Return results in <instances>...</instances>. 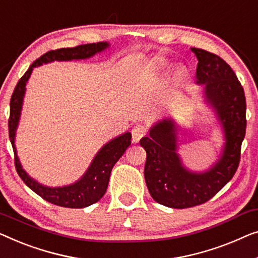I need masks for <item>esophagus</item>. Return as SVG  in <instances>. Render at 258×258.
<instances>
[{
	"instance_id": "34e87169",
	"label": "esophagus",
	"mask_w": 258,
	"mask_h": 258,
	"mask_svg": "<svg viewBox=\"0 0 258 258\" xmlns=\"http://www.w3.org/2000/svg\"><path fill=\"white\" fill-rule=\"evenodd\" d=\"M146 132H147L146 126H144L141 124L134 126V127L132 128V140H133V143H138V141H139L141 138H143L145 134H146Z\"/></svg>"
}]
</instances>
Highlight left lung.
<instances>
[{
	"mask_svg": "<svg viewBox=\"0 0 258 258\" xmlns=\"http://www.w3.org/2000/svg\"><path fill=\"white\" fill-rule=\"evenodd\" d=\"M199 63L197 79L205 85L207 101L215 108L226 134L220 161L206 173H190L176 154V127L173 120L153 126L140 145L147 153L145 180L151 197L166 207L190 208L219 193L236 173L245 137L246 103L243 86L230 65L215 53L193 48Z\"/></svg>",
	"mask_w": 258,
	"mask_h": 258,
	"instance_id": "left-lung-1",
	"label": "left lung"
}]
</instances>
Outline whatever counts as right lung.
I'll return each mask as SVG.
<instances>
[{
  "instance_id": "1",
  "label": "right lung",
  "mask_w": 258,
  "mask_h": 258,
  "mask_svg": "<svg viewBox=\"0 0 258 258\" xmlns=\"http://www.w3.org/2000/svg\"><path fill=\"white\" fill-rule=\"evenodd\" d=\"M108 44L104 42L90 43V44L78 45L75 48H61L57 50H50L44 55L37 58L30 68L25 71L21 79L17 82L15 90L12 94L10 99V114L8 119L9 138L10 143L13 145L14 154H15V168L23 182L34 190L36 194L39 195L45 201L52 205L67 207V208H84V207L91 206L97 201H99L105 191L107 189L108 180H110L111 170L113 168L119 159L122 157L128 146L131 145V133L127 132L122 136L115 138L110 143L105 145L92 161L88 172L81 180L74 184L67 187L49 188L39 184L31 179L21 167L19 158L16 155V147L14 144L15 140V131L19 124L21 114L22 101L25 91V84H27L32 69L38 67L43 63H49L52 60H71V59H84L93 56L94 53L101 51L107 48Z\"/></svg>"
}]
</instances>
